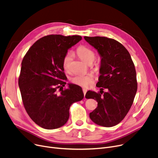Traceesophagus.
<instances>
[{
  "mask_svg": "<svg viewBox=\"0 0 158 158\" xmlns=\"http://www.w3.org/2000/svg\"><path fill=\"white\" fill-rule=\"evenodd\" d=\"M82 91H83V93H84V97H85V95H86V92H87V89H86V88H83V89H82Z\"/></svg>",
  "mask_w": 158,
  "mask_h": 158,
  "instance_id": "esophagus-1",
  "label": "esophagus"
}]
</instances>
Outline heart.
<instances>
[{"instance_id": "obj_1", "label": "heart", "mask_w": 158, "mask_h": 158, "mask_svg": "<svg viewBox=\"0 0 158 158\" xmlns=\"http://www.w3.org/2000/svg\"><path fill=\"white\" fill-rule=\"evenodd\" d=\"M76 53L80 59L85 63L88 64L93 62L95 58V54L94 51L85 46H80L76 50ZM73 54L68 52L63 59V66L64 70L66 72H70L71 70V64L72 61ZM72 82L77 85L88 87L93 82V77L89 74L86 75H76L72 78Z\"/></svg>"}]
</instances>
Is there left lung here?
I'll return each instance as SVG.
<instances>
[{
  "label": "left lung",
  "mask_w": 158,
  "mask_h": 158,
  "mask_svg": "<svg viewBox=\"0 0 158 158\" xmlns=\"http://www.w3.org/2000/svg\"><path fill=\"white\" fill-rule=\"evenodd\" d=\"M84 38L101 57V75L96 85L101 88L100 93L88 91L85 96L98 102L89 118L97 125L113 127L125 118L133 103L138 87L135 64L127 50L117 40L102 36ZM104 88L108 89L107 93L103 92Z\"/></svg>",
  "instance_id": "1"
}]
</instances>
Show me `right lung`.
I'll list each match as a JSON object with an SVG mask.
<instances>
[{
	"instance_id": "obj_1",
	"label": "right lung",
	"mask_w": 158,
	"mask_h": 158,
	"mask_svg": "<svg viewBox=\"0 0 158 158\" xmlns=\"http://www.w3.org/2000/svg\"><path fill=\"white\" fill-rule=\"evenodd\" d=\"M78 35L45 36L33 44L22 61L19 86L30 118L46 129L59 128L69 118L70 106L84 97L82 88L66 84L63 59L68 50L81 40ZM60 89V94L56 91Z\"/></svg>"
}]
</instances>
